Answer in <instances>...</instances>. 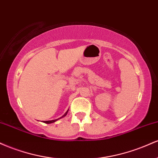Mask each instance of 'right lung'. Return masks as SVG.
<instances>
[{
  "label": "right lung",
  "instance_id": "right-lung-1",
  "mask_svg": "<svg viewBox=\"0 0 158 158\" xmlns=\"http://www.w3.org/2000/svg\"><path fill=\"white\" fill-rule=\"evenodd\" d=\"M68 111H67V112H66V113H65V114H64V115H63V116H62V117H64V116H66V115H67V114H68ZM61 117H60V118H59V119H61ZM54 119V120H49V121H44V123H48V124H50V123H52L56 122V120H58V119Z\"/></svg>",
  "mask_w": 158,
  "mask_h": 158
}]
</instances>
